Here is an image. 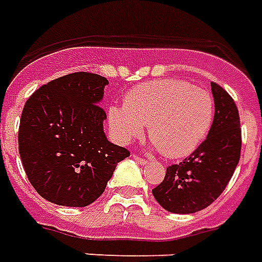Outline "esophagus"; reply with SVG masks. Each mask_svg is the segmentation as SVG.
I'll list each match as a JSON object with an SVG mask.
<instances>
[{"label":"esophagus","instance_id":"obj_1","mask_svg":"<svg viewBox=\"0 0 262 262\" xmlns=\"http://www.w3.org/2000/svg\"><path fill=\"white\" fill-rule=\"evenodd\" d=\"M133 159L136 160L137 163H139V164H142V165H144V164H146V163H147V160H144V159H143V157H139L137 154H133Z\"/></svg>","mask_w":262,"mask_h":262}]
</instances>
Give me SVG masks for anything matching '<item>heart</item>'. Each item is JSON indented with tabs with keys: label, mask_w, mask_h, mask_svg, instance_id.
<instances>
[{
	"label": "heart",
	"mask_w": 262,
	"mask_h": 262,
	"mask_svg": "<svg viewBox=\"0 0 262 262\" xmlns=\"http://www.w3.org/2000/svg\"><path fill=\"white\" fill-rule=\"evenodd\" d=\"M209 92L185 81L154 80L127 92L123 108L111 106L109 126L116 140L127 144L147 126L150 140L163 156L180 159L201 144L213 122Z\"/></svg>",
	"instance_id": "obj_1"
}]
</instances>
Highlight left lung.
<instances>
[{"mask_svg":"<svg viewBox=\"0 0 262 262\" xmlns=\"http://www.w3.org/2000/svg\"><path fill=\"white\" fill-rule=\"evenodd\" d=\"M213 123L208 137L180 164L167 167L153 189L156 201L172 213H195L214 202L233 177L242 151L240 116L233 98L212 82Z\"/></svg>","mask_w":262,"mask_h":262,"instance_id":"1","label":"left lung"}]
</instances>
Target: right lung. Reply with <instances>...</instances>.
I'll return each mask as SVG.
<instances>
[{
  "mask_svg": "<svg viewBox=\"0 0 262 262\" xmlns=\"http://www.w3.org/2000/svg\"><path fill=\"white\" fill-rule=\"evenodd\" d=\"M106 84L102 75L78 71L45 84L26 101L19 156L32 187L49 202L88 206L130 156L103 133L106 114L98 103Z\"/></svg>",
  "mask_w": 262,
  "mask_h": 262,
  "instance_id": "right-lung-1",
  "label": "right lung"
}]
</instances>
